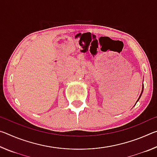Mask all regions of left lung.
I'll return each instance as SVG.
<instances>
[{
  "label": "left lung",
  "instance_id": "8db88e82",
  "mask_svg": "<svg viewBox=\"0 0 157 157\" xmlns=\"http://www.w3.org/2000/svg\"><path fill=\"white\" fill-rule=\"evenodd\" d=\"M143 89H142L141 94H140V96H139V99H138V100H137V102H138V101H139V100L140 99V96H141V95H142V93H143Z\"/></svg>",
  "mask_w": 157,
  "mask_h": 157
}]
</instances>
